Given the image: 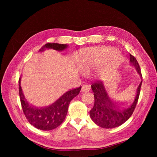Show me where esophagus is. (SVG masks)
I'll return each mask as SVG.
<instances>
[{
	"mask_svg": "<svg viewBox=\"0 0 157 157\" xmlns=\"http://www.w3.org/2000/svg\"><path fill=\"white\" fill-rule=\"evenodd\" d=\"M90 87L89 85H87V84H85V85H83L82 87V89H81V92H87L88 91H90Z\"/></svg>",
	"mask_w": 157,
	"mask_h": 157,
	"instance_id": "obj_1",
	"label": "esophagus"
}]
</instances>
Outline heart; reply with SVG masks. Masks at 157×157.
<instances>
[{"label": "heart", "mask_w": 157, "mask_h": 157, "mask_svg": "<svg viewBox=\"0 0 157 157\" xmlns=\"http://www.w3.org/2000/svg\"><path fill=\"white\" fill-rule=\"evenodd\" d=\"M113 50H115L110 47L103 46L93 47L81 50L77 56V61L80 67L84 70L90 71L100 65L96 73L98 77L103 78L109 77L120 64L122 59L120 53L118 52L115 63H109L107 54Z\"/></svg>", "instance_id": "1"}]
</instances>
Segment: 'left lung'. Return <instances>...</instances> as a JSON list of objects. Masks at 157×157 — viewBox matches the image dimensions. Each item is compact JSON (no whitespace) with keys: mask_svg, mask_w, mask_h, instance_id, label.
<instances>
[{"mask_svg":"<svg viewBox=\"0 0 157 157\" xmlns=\"http://www.w3.org/2000/svg\"><path fill=\"white\" fill-rule=\"evenodd\" d=\"M130 63L136 67L142 78L140 65L134 56L130 54ZM142 80L136 90V96L128 105H118L111 99L103 83L96 80L92 84L94 96V105L90 111L92 120L97 125L103 128H113L124 123L134 113L138 101Z\"/></svg>","mask_w":157,"mask_h":157,"instance_id":"obj_1","label":"left lung"}]
</instances>
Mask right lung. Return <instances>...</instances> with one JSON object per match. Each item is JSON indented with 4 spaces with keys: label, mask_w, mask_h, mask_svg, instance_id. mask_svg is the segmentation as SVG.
Instances as JSON below:
<instances>
[{
    "label": "right lung",
    "mask_w": 157,
    "mask_h": 157,
    "mask_svg": "<svg viewBox=\"0 0 157 157\" xmlns=\"http://www.w3.org/2000/svg\"><path fill=\"white\" fill-rule=\"evenodd\" d=\"M67 47V44L58 43H48L42 47L40 51L45 48H52L58 51L63 50ZM81 86L70 90L64 93L58 100L44 107H36L28 103L22 92L19 80V94L21 105L25 117L31 125L42 130H51L58 127L67 115L69 105L72 99L79 94Z\"/></svg>",
    "instance_id": "right-lung-1"
}]
</instances>
